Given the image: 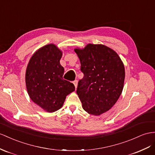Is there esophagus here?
<instances>
[{"instance_id": "34e87169", "label": "esophagus", "mask_w": 155, "mask_h": 155, "mask_svg": "<svg viewBox=\"0 0 155 155\" xmlns=\"http://www.w3.org/2000/svg\"><path fill=\"white\" fill-rule=\"evenodd\" d=\"M73 84H74V86H75V88H77V84H78V81H77V80L74 81H73Z\"/></svg>"}]
</instances>
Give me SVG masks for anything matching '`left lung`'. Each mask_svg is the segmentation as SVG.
<instances>
[{
	"label": "left lung",
	"instance_id": "1",
	"mask_svg": "<svg viewBox=\"0 0 155 155\" xmlns=\"http://www.w3.org/2000/svg\"><path fill=\"white\" fill-rule=\"evenodd\" d=\"M74 51L84 74L77 89L82 108L90 114L100 115L111 108L120 96L125 78L124 65L115 51L102 45L89 44Z\"/></svg>",
	"mask_w": 155,
	"mask_h": 155
}]
</instances>
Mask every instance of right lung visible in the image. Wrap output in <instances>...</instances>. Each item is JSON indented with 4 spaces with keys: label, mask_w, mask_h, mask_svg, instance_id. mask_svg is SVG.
Instances as JSON below:
<instances>
[{
    "label": "right lung",
    "mask_w": 155,
    "mask_h": 155,
    "mask_svg": "<svg viewBox=\"0 0 155 155\" xmlns=\"http://www.w3.org/2000/svg\"><path fill=\"white\" fill-rule=\"evenodd\" d=\"M61 55L55 45H48L33 54L27 67V92L32 101L47 112L60 109L66 96L75 90L73 83L63 78Z\"/></svg>",
    "instance_id": "obj_1"
}]
</instances>
